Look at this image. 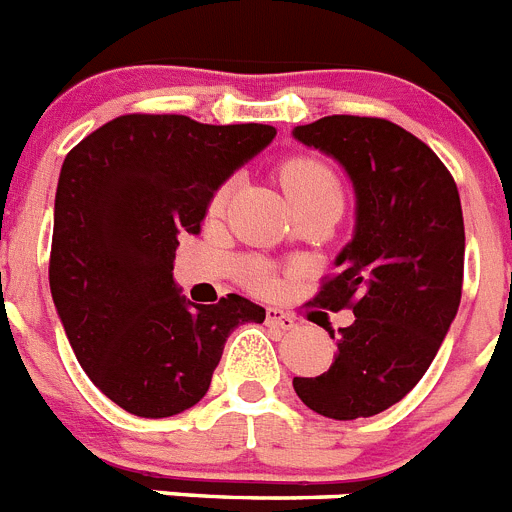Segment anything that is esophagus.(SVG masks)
<instances>
[{
  "mask_svg": "<svg viewBox=\"0 0 512 512\" xmlns=\"http://www.w3.org/2000/svg\"><path fill=\"white\" fill-rule=\"evenodd\" d=\"M266 323L269 326H274V329H282V331H292L298 323H295V318L290 316V313H285L282 308H269L266 310Z\"/></svg>",
  "mask_w": 512,
  "mask_h": 512,
  "instance_id": "esophagus-1",
  "label": "esophagus"
}]
</instances>
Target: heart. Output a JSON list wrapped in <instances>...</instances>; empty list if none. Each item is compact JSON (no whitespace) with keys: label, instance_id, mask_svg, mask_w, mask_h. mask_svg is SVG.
<instances>
[{"label":"heart","instance_id":"obj_1","mask_svg":"<svg viewBox=\"0 0 512 512\" xmlns=\"http://www.w3.org/2000/svg\"><path fill=\"white\" fill-rule=\"evenodd\" d=\"M279 181L285 186L292 207L308 202V199H316V196L339 194V181H336V176L331 173L329 165H323L321 160H313V157H295V160H287V163L282 165V170H279ZM227 196H230V183L220 186L217 194L212 196V212H220V209L225 207ZM238 274L240 282L246 287H251L253 292L274 290V274L264 261H243Z\"/></svg>","mask_w":512,"mask_h":512}]
</instances>
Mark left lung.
Wrapping results in <instances>:
<instances>
[{
	"label": "left lung",
	"instance_id": "1",
	"mask_svg": "<svg viewBox=\"0 0 512 512\" xmlns=\"http://www.w3.org/2000/svg\"><path fill=\"white\" fill-rule=\"evenodd\" d=\"M292 137L334 157L355 189V233L313 303L352 308L326 373L295 378L308 409L331 419L373 417L427 373L461 303L464 214L440 157L401 126L323 116Z\"/></svg>",
	"mask_w": 512,
	"mask_h": 512
}]
</instances>
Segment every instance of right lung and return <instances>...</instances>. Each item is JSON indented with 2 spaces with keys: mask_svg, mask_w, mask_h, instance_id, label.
I'll use <instances>...</instances> for the list:
<instances>
[{
  "mask_svg": "<svg viewBox=\"0 0 512 512\" xmlns=\"http://www.w3.org/2000/svg\"><path fill=\"white\" fill-rule=\"evenodd\" d=\"M266 124L129 113L87 134L61 165L48 282L90 381L137 417L202 401L227 336L264 323L240 295L194 305L173 279L178 235L199 233L214 191L272 144Z\"/></svg>",
  "mask_w": 512,
  "mask_h": 512,
  "instance_id": "right-lung-1",
  "label": "right lung"
}]
</instances>
